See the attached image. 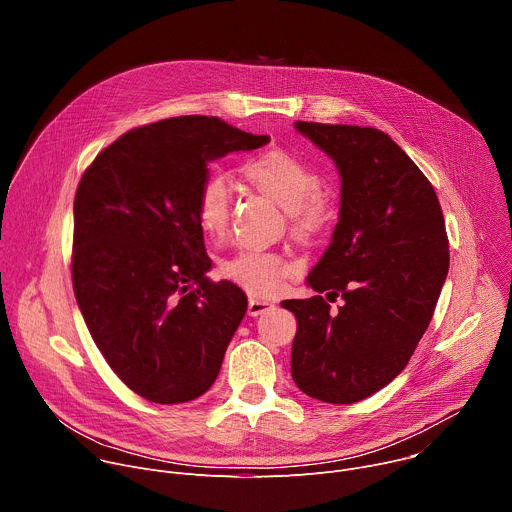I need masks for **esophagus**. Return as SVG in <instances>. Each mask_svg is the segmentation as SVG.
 <instances>
[{"label": "esophagus", "mask_w": 512, "mask_h": 512, "mask_svg": "<svg viewBox=\"0 0 512 512\" xmlns=\"http://www.w3.org/2000/svg\"><path fill=\"white\" fill-rule=\"evenodd\" d=\"M273 308V302L269 300H257V298H251L249 300V316H259L263 312H269Z\"/></svg>", "instance_id": "esophagus-1"}]
</instances>
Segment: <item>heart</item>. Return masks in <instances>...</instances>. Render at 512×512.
<instances>
[{
    "instance_id": "b5f03b06",
    "label": "heart",
    "mask_w": 512,
    "mask_h": 512,
    "mask_svg": "<svg viewBox=\"0 0 512 512\" xmlns=\"http://www.w3.org/2000/svg\"><path fill=\"white\" fill-rule=\"evenodd\" d=\"M241 176L253 190L287 210L289 231L298 241L312 243L330 227L334 210L320 192L322 178L294 154L279 148L265 150L243 162ZM231 206L229 180L221 174L208 176L194 198L196 223L202 233L210 239H223L231 225ZM221 273L255 296H271L283 279L294 273V265L277 253L243 249L221 263Z\"/></svg>"
}]
</instances>
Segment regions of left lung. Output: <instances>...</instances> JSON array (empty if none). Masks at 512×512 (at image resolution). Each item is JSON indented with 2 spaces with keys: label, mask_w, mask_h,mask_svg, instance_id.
Here are the masks:
<instances>
[{
  "label": "left lung",
  "mask_w": 512,
  "mask_h": 512,
  "mask_svg": "<svg viewBox=\"0 0 512 512\" xmlns=\"http://www.w3.org/2000/svg\"><path fill=\"white\" fill-rule=\"evenodd\" d=\"M340 172V218L308 275L322 296L285 300L296 314L291 377L310 397L356 403L387 387L427 330L450 267L440 200L383 131L296 121Z\"/></svg>",
  "instance_id": "obj_1"
}]
</instances>
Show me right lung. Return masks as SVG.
Instances as JSON below:
<instances>
[{"label": "right lung", "mask_w": 512, "mask_h": 512, "mask_svg": "<svg viewBox=\"0 0 512 512\" xmlns=\"http://www.w3.org/2000/svg\"><path fill=\"white\" fill-rule=\"evenodd\" d=\"M267 141L218 117L162 119L115 139L79 182L77 304L113 373L143 399L192 401L221 371L247 296L206 277L194 198L208 162Z\"/></svg>", "instance_id": "add662e5"}]
</instances>
